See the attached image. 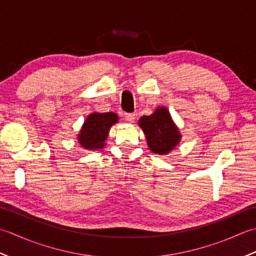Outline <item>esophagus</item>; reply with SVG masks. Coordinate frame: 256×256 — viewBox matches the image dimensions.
Segmentation results:
<instances>
[{
    "label": "esophagus",
    "mask_w": 256,
    "mask_h": 256,
    "mask_svg": "<svg viewBox=\"0 0 256 256\" xmlns=\"http://www.w3.org/2000/svg\"><path fill=\"white\" fill-rule=\"evenodd\" d=\"M135 116H136V114L135 113H124V118L128 122H134Z\"/></svg>",
    "instance_id": "1"
}]
</instances>
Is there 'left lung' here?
<instances>
[{"label": "left lung", "mask_w": 256, "mask_h": 256, "mask_svg": "<svg viewBox=\"0 0 256 256\" xmlns=\"http://www.w3.org/2000/svg\"><path fill=\"white\" fill-rule=\"evenodd\" d=\"M138 125L144 131L150 150L156 154H167L180 140V134L166 108H158L152 116H142Z\"/></svg>", "instance_id": "1"}]
</instances>
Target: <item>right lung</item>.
<instances>
[{"label":"right lung","instance_id":"1","mask_svg":"<svg viewBox=\"0 0 256 256\" xmlns=\"http://www.w3.org/2000/svg\"><path fill=\"white\" fill-rule=\"evenodd\" d=\"M118 120V116L113 112L90 114L78 135L79 143L86 150L102 148L106 145L110 128Z\"/></svg>","mask_w":256,"mask_h":256}]
</instances>
